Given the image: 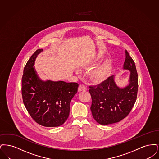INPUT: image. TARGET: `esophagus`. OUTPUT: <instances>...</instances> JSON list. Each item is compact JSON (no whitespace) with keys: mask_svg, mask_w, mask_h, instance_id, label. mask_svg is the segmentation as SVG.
Returning a JSON list of instances; mask_svg holds the SVG:
<instances>
[{"mask_svg":"<svg viewBox=\"0 0 159 159\" xmlns=\"http://www.w3.org/2000/svg\"><path fill=\"white\" fill-rule=\"evenodd\" d=\"M87 89H88L87 87L85 85H84V84H80L79 86V88H78V90H79V92L87 91Z\"/></svg>","mask_w":159,"mask_h":159,"instance_id":"esophagus-1","label":"esophagus"}]
</instances>
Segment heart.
I'll return each instance as SVG.
<instances>
[{
	"label": "heart",
	"mask_w": 159,
	"mask_h": 159,
	"mask_svg": "<svg viewBox=\"0 0 159 159\" xmlns=\"http://www.w3.org/2000/svg\"><path fill=\"white\" fill-rule=\"evenodd\" d=\"M99 57L92 61L91 64H95L99 60ZM111 70V63L110 60H107L92 69L89 73L91 80L95 82H102L106 79L110 74Z\"/></svg>",
	"instance_id": "1"
}]
</instances>
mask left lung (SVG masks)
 <instances>
[{
	"label": "left lung",
	"mask_w": 159,
	"mask_h": 159,
	"mask_svg": "<svg viewBox=\"0 0 159 159\" xmlns=\"http://www.w3.org/2000/svg\"><path fill=\"white\" fill-rule=\"evenodd\" d=\"M123 69L129 70V84L118 87L114 76L108 77L96 86H89L92 98L91 110L93 119L100 125H106L121 121L134 106L138 93V77L136 66L126 50Z\"/></svg>",
	"instance_id": "8db88e82"
}]
</instances>
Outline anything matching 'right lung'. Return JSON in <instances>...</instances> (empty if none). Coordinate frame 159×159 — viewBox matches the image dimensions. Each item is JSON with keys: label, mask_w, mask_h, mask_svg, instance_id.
<instances>
[{"label": "right lung", "mask_w": 159, "mask_h": 159, "mask_svg": "<svg viewBox=\"0 0 159 159\" xmlns=\"http://www.w3.org/2000/svg\"><path fill=\"white\" fill-rule=\"evenodd\" d=\"M42 51V49L36 50L24 68L23 102L37 123L45 127H57L68 119L70 102L77 92L79 84L42 80L33 66L38 54Z\"/></svg>", "instance_id": "1"}]
</instances>
